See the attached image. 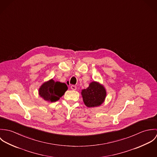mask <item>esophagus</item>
Returning a JSON list of instances; mask_svg holds the SVG:
<instances>
[{
  "mask_svg": "<svg viewBox=\"0 0 157 157\" xmlns=\"http://www.w3.org/2000/svg\"><path fill=\"white\" fill-rule=\"evenodd\" d=\"M71 89L72 90H77V86H75V85H71Z\"/></svg>",
  "mask_w": 157,
  "mask_h": 157,
  "instance_id": "obj_1",
  "label": "esophagus"
}]
</instances>
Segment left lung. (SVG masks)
Segmentation results:
<instances>
[{
  "label": "left lung",
  "instance_id": "left-lung-1",
  "mask_svg": "<svg viewBox=\"0 0 157 157\" xmlns=\"http://www.w3.org/2000/svg\"><path fill=\"white\" fill-rule=\"evenodd\" d=\"M106 94L104 87L95 82L90 83L88 88L82 92L83 101L88 108L100 106L104 101Z\"/></svg>",
  "mask_w": 157,
  "mask_h": 157
}]
</instances>
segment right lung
I'll use <instances>...</instances> for the list:
<instances>
[{"mask_svg": "<svg viewBox=\"0 0 157 157\" xmlns=\"http://www.w3.org/2000/svg\"><path fill=\"white\" fill-rule=\"evenodd\" d=\"M67 90V85L65 83L55 82L52 79L41 86L39 89V95L46 101L55 102L63 95Z\"/></svg>", "mask_w": 157, "mask_h": 157, "instance_id": "obj_1", "label": "right lung"}]
</instances>
